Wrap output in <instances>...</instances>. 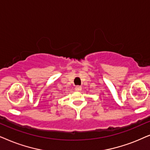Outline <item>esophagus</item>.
<instances>
[{
  "instance_id": "34e87169",
  "label": "esophagus",
  "mask_w": 150,
  "mask_h": 150,
  "mask_svg": "<svg viewBox=\"0 0 150 150\" xmlns=\"http://www.w3.org/2000/svg\"><path fill=\"white\" fill-rule=\"evenodd\" d=\"M75 88V91H80L81 90V87L80 86H76Z\"/></svg>"
}]
</instances>
